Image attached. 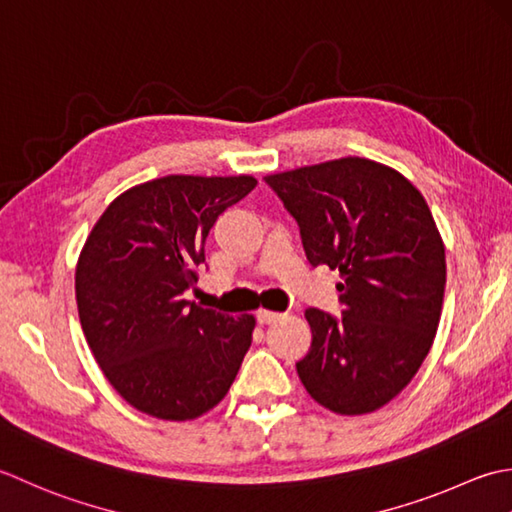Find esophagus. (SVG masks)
<instances>
[{
    "label": "esophagus",
    "mask_w": 512,
    "mask_h": 512,
    "mask_svg": "<svg viewBox=\"0 0 512 512\" xmlns=\"http://www.w3.org/2000/svg\"><path fill=\"white\" fill-rule=\"evenodd\" d=\"M278 318H283V314H278V311H269V309H258L256 320L260 325H271V322H276Z\"/></svg>",
    "instance_id": "1"
}]
</instances>
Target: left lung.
<instances>
[{
	"label": "left lung",
	"instance_id": "8db88e82",
	"mask_svg": "<svg viewBox=\"0 0 512 512\" xmlns=\"http://www.w3.org/2000/svg\"><path fill=\"white\" fill-rule=\"evenodd\" d=\"M265 183L296 218L309 263L342 276V318L305 311L300 380L333 413L378 411L413 380L440 325L446 256L429 205L400 172L360 156Z\"/></svg>",
	"mask_w": 512,
	"mask_h": 512
}]
</instances>
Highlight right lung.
I'll return each mask as SVG.
<instances>
[{
  "mask_svg": "<svg viewBox=\"0 0 512 512\" xmlns=\"http://www.w3.org/2000/svg\"><path fill=\"white\" fill-rule=\"evenodd\" d=\"M254 176L170 174L123 192L81 249L75 291L92 356L121 398L159 420H194L225 398L252 344L254 316L183 294L205 263L216 218Z\"/></svg>",
  "mask_w": 512,
  "mask_h": 512,
  "instance_id": "1",
  "label": "right lung"
}]
</instances>
